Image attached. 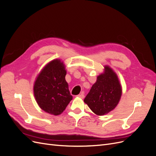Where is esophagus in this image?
<instances>
[{
	"label": "esophagus",
	"mask_w": 156,
	"mask_h": 156,
	"mask_svg": "<svg viewBox=\"0 0 156 156\" xmlns=\"http://www.w3.org/2000/svg\"><path fill=\"white\" fill-rule=\"evenodd\" d=\"M79 98H82V99H83L84 98V94L82 92V93H81L80 94H79V95L77 96Z\"/></svg>",
	"instance_id": "obj_1"
}]
</instances>
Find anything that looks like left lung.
<instances>
[{
    "label": "left lung",
    "instance_id": "1",
    "mask_svg": "<svg viewBox=\"0 0 156 156\" xmlns=\"http://www.w3.org/2000/svg\"><path fill=\"white\" fill-rule=\"evenodd\" d=\"M122 88L116 73L106 65L104 71L97 77L84 102L98 116L108 114L119 104Z\"/></svg>",
    "mask_w": 156,
    "mask_h": 156
}]
</instances>
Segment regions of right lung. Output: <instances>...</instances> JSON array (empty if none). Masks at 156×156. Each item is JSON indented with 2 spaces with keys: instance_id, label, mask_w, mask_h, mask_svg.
I'll return each mask as SVG.
<instances>
[{
  "instance_id": "1",
  "label": "right lung",
  "mask_w": 156,
  "mask_h": 156,
  "mask_svg": "<svg viewBox=\"0 0 156 156\" xmlns=\"http://www.w3.org/2000/svg\"><path fill=\"white\" fill-rule=\"evenodd\" d=\"M65 64L60 59L50 61L37 75L33 87L35 100L44 111L60 115L73 99L66 81Z\"/></svg>"
}]
</instances>
